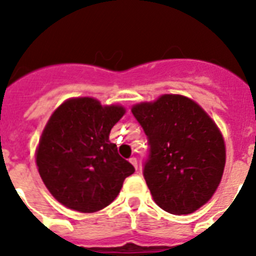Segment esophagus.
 <instances>
[{
  "label": "esophagus",
  "instance_id": "1",
  "mask_svg": "<svg viewBox=\"0 0 256 256\" xmlns=\"http://www.w3.org/2000/svg\"><path fill=\"white\" fill-rule=\"evenodd\" d=\"M130 164L133 165V166H134L136 169L138 168V162H137V159H136L134 156H133V158H130Z\"/></svg>",
  "mask_w": 256,
  "mask_h": 256
}]
</instances>
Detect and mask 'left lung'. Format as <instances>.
Returning <instances> with one entry per match:
<instances>
[{"instance_id":"1","label":"left lung","mask_w":256,"mask_h":256,"mask_svg":"<svg viewBox=\"0 0 256 256\" xmlns=\"http://www.w3.org/2000/svg\"><path fill=\"white\" fill-rule=\"evenodd\" d=\"M132 114L150 146L144 177L154 201L172 214H190L214 195L226 164V146L212 118L191 98L162 94Z\"/></svg>"}]
</instances>
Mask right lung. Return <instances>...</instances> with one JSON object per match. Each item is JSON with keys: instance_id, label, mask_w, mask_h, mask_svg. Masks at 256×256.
I'll return each mask as SVG.
<instances>
[{"instance_id": "1", "label": "right lung", "mask_w": 256, "mask_h": 256, "mask_svg": "<svg viewBox=\"0 0 256 256\" xmlns=\"http://www.w3.org/2000/svg\"><path fill=\"white\" fill-rule=\"evenodd\" d=\"M126 108L102 106L92 97L70 98L50 118L36 162L51 195L69 209L94 212L112 204L126 177L130 162L108 140Z\"/></svg>"}]
</instances>
